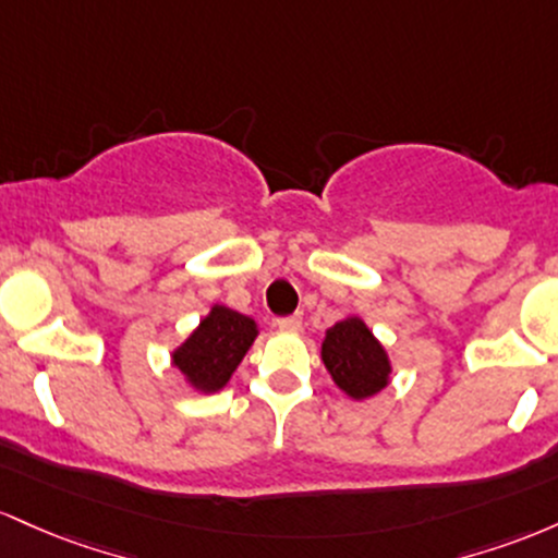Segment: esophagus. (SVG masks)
Returning <instances> with one entry per match:
<instances>
[{
	"label": "esophagus",
	"mask_w": 558,
	"mask_h": 558,
	"mask_svg": "<svg viewBox=\"0 0 558 558\" xmlns=\"http://www.w3.org/2000/svg\"><path fill=\"white\" fill-rule=\"evenodd\" d=\"M277 327L281 329V331H298L300 327H303V316H300V313H295V316H284V318H279L277 322Z\"/></svg>",
	"instance_id": "1"
}]
</instances>
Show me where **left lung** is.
<instances>
[{"instance_id": "1", "label": "left lung", "mask_w": 558, "mask_h": 558, "mask_svg": "<svg viewBox=\"0 0 558 558\" xmlns=\"http://www.w3.org/2000/svg\"><path fill=\"white\" fill-rule=\"evenodd\" d=\"M322 363L327 366L331 381L350 400L374 398L392 379L387 348L361 316H345L324 331Z\"/></svg>"}]
</instances>
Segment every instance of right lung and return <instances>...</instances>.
I'll list each match as a JSON object with an SVG mask.
<instances>
[{
	"instance_id": "obj_1",
	"label": "right lung",
	"mask_w": 558,
	"mask_h": 558,
	"mask_svg": "<svg viewBox=\"0 0 558 558\" xmlns=\"http://www.w3.org/2000/svg\"><path fill=\"white\" fill-rule=\"evenodd\" d=\"M258 322L229 305H210L181 345L171 350V366L203 396L221 392L258 337Z\"/></svg>"
}]
</instances>
